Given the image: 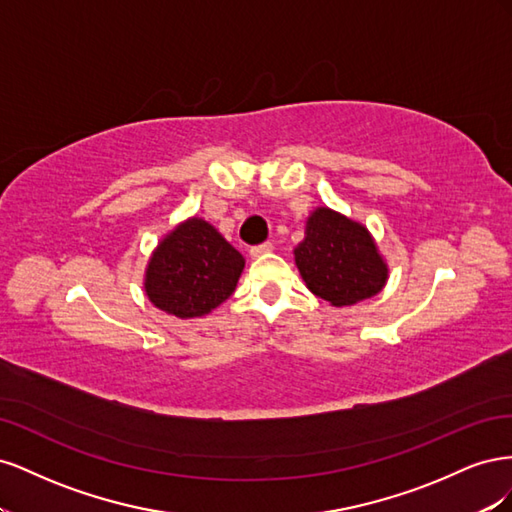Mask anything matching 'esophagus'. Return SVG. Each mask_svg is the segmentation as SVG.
Wrapping results in <instances>:
<instances>
[{
    "mask_svg": "<svg viewBox=\"0 0 512 512\" xmlns=\"http://www.w3.org/2000/svg\"><path fill=\"white\" fill-rule=\"evenodd\" d=\"M271 250H273V243H271V241H265V243H260V245H252V247H250V256H252V258H260V256L269 254Z\"/></svg>",
    "mask_w": 512,
    "mask_h": 512,
    "instance_id": "34e87169",
    "label": "esophagus"
}]
</instances>
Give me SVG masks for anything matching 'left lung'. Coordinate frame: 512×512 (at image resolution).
<instances>
[{
    "mask_svg": "<svg viewBox=\"0 0 512 512\" xmlns=\"http://www.w3.org/2000/svg\"><path fill=\"white\" fill-rule=\"evenodd\" d=\"M294 262L307 288L335 307L374 297L389 273L367 228L327 207L307 220Z\"/></svg>",
    "mask_w": 512,
    "mask_h": 512,
    "instance_id": "8db88e82",
    "label": "left lung"
}]
</instances>
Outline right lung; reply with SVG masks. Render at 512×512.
<instances>
[{"instance_id": "obj_1", "label": "right lung", "mask_w": 512, "mask_h": 512, "mask_svg": "<svg viewBox=\"0 0 512 512\" xmlns=\"http://www.w3.org/2000/svg\"><path fill=\"white\" fill-rule=\"evenodd\" d=\"M243 256L205 220L177 226L151 256L145 292L162 312L177 318L209 314L239 282Z\"/></svg>"}]
</instances>
